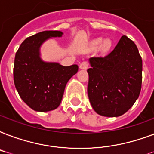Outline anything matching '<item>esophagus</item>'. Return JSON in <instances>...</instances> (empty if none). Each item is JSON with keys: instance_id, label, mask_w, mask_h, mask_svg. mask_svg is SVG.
<instances>
[{"instance_id": "esophagus-1", "label": "esophagus", "mask_w": 154, "mask_h": 154, "mask_svg": "<svg viewBox=\"0 0 154 154\" xmlns=\"http://www.w3.org/2000/svg\"><path fill=\"white\" fill-rule=\"evenodd\" d=\"M88 66H89V63L87 62V61H82L79 65V67L81 69H88Z\"/></svg>"}]
</instances>
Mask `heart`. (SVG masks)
<instances>
[{"label":"heart","mask_w":154,"mask_h":154,"mask_svg":"<svg viewBox=\"0 0 154 154\" xmlns=\"http://www.w3.org/2000/svg\"><path fill=\"white\" fill-rule=\"evenodd\" d=\"M101 42H102V40H101V39L97 40L96 42H94V45L98 48V47L100 46V45H101ZM109 45H110V42H109V40H106V41H105V42H104V44H103V45H102L103 49H107L109 47Z\"/></svg>","instance_id":"1"}]
</instances>
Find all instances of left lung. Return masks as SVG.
<instances>
[{
  "label": "left lung",
  "instance_id": "left-lung-1",
  "mask_svg": "<svg viewBox=\"0 0 154 154\" xmlns=\"http://www.w3.org/2000/svg\"><path fill=\"white\" fill-rule=\"evenodd\" d=\"M88 96L95 112L119 117L138 98L142 83V60L134 42L122 36L104 57L89 59Z\"/></svg>",
  "mask_w": 154,
  "mask_h": 154
}]
</instances>
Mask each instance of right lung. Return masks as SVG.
I'll return each instance as SVG.
<instances>
[{
	"mask_svg": "<svg viewBox=\"0 0 154 154\" xmlns=\"http://www.w3.org/2000/svg\"><path fill=\"white\" fill-rule=\"evenodd\" d=\"M60 31H43L27 37L16 53L13 81L20 98L31 109L48 112L59 106L68 81L78 66L46 63L40 58L41 45L49 37H61Z\"/></svg>",
	"mask_w": 154,
	"mask_h": 154,
	"instance_id": "1",
	"label": "right lung"
}]
</instances>
